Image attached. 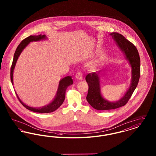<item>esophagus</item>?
<instances>
[{"label": "esophagus", "mask_w": 156, "mask_h": 156, "mask_svg": "<svg viewBox=\"0 0 156 156\" xmlns=\"http://www.w3.org/2000/svg\"><path fill=\"white\" fill-rule=\"evenodd\" d=\"M75 77H76V78H77L78 80H82V73L81 72H80V71H78L76 75H75Z\"/></svg>", "instance_id": "1"}]
</instances>
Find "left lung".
Segmentation results:
<instances>
[{"mask_svg":"<svg viewBox=\"0 0 156 156\" xmlns=\"http://www.w3.org/2000/svg\"><path fill=\"white\" fill-rule=\"evenodd\" d=\"M110 35L116 42L117 46L125 54L126 59L131 67V83L123 97L117 101L111 102L102 97L101 90L100 71L97 74L92 73L87 75L85 80L88 84L89 88L86 98L92 107L99 111L111 110L125 105L136 88L140 75V59L136 47L119 33L113 32Z\"/></svg>","mask_w":156,"mask_h":156,"instance_id":"left-lung-1","label":"left lung"}]
</instances>
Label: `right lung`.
Masks as SVG:
<instances>
[{
  "label": "right lung",
  "mask_w": 156,
  "mask_h": 156,
  "mask_svg": "<svg viewBox=\"0 0 156 156\" xmlns=\"http://www.w3.org/2000/svg\"><path fill=\"white\" fill-rule=\"evenodd\" d=\"M46 39H47V37L45 34L44 35L40 34L38 36H30L26 38L25 39H24L20 43V44L18 45L14 54L13 60L12 65L10 69V79L13 85V72H14V69L16 66V64L20 54L22 52L23 50L27 47V45L29 44L30 42L39 41L46 40ZM73 83V81L71 76H67L64 77V78L61 79L59 81L58 88L57 89L56 95L54 97V98L53 99V100L50 103L45 105V106H43L42 107L33 108V107L29 106L23 102L18 97V95H17V94H16V95L18 98L19 101L20 102V103L22 104L26 109L30 110L31 111L37 112V113H50L57 110L64 102L66 98V92L67 88L68 87L72 85Z\"/></svg>",
  "instance_id": "right-lung-1"
}]
</instances>
